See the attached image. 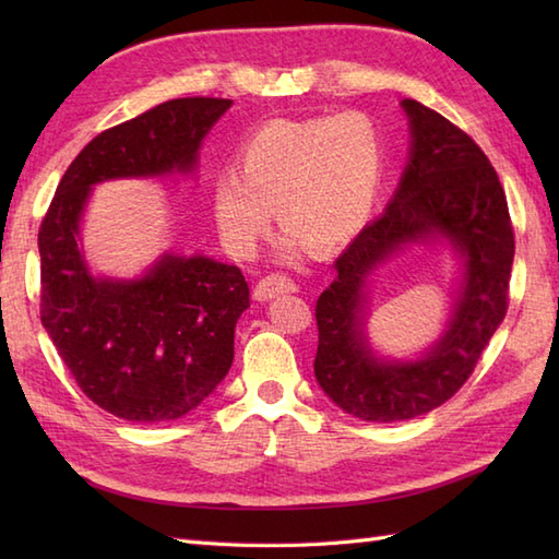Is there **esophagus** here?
I'll list each match as a JSON object with an SVG mask.
<instances>
[{
	"label": "esophagus",
	"instance_id": "34e87169",
	"mask_svg": "<svg viewBox=\"0 0 559 559\" xmlns=\"http://www.w3.org/2000/svg\"><path fill=\"white\" fill-rule=\"evenodd\" d=\"M295 290H298V286H295L293 278L281 276V273H271V276L261 278V281L257 283L254 298H257L259 302H266V300H271V298H278V295H283V293H295Z\"/></svg>",
	"mask_w": 559,
	"mask_h": 559
}]
</instances>
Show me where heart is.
I'll list each match as a JSON object with an SVG mask.
<instances>
[{"label": "heart", "mask_w": 559, "mask_h": 559, "mask_svg": "<svg viewBox=\"0 0 559 559\" xmlns=\"http://www.w3.org/2000/svg\"><path fill=\"white\" fill-rule=\"evenodd\" d=\"M240 173L213 182V216L223 240L249 254L276 218L286 225L281 254L300 257L350 240L377 201L386 151L377 124L362 112L307 120H273L245 141Z\"/></svg>", "instance_id": "1"}]
</instances>
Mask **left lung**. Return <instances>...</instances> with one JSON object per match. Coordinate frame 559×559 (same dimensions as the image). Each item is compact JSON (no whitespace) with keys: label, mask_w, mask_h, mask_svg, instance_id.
<instances>
[{"label":"left lung","mask_w":559,"mask_h":559,"mask_svg":"<svg viewBox=\"0 0 559 559\" xmlns=\"http://www.w3.org/2000/svg\"><path fill=\"white\" fill-rule=\"evenodd\" d=\"M411 151L394 199L336 259L317 300L314 377L355 418L396 423L442 406L466 384L502 324L514 261L507 197L488 156L466 132L418 100H401ZM444 239L464 261V281L443 338L418 361H384L364 336L366 278L411 243Z\"/></svg>","instance_id":"left-lung-1"}]
</instances>
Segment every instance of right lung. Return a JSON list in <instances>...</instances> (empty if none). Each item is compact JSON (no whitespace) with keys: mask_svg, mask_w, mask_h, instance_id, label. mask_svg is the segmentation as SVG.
Listing matches in <instances>:
<instances>
[{"mask_svg":"<svg viewBox=\"0 0 559 559\" xmlns=\"http://www.w3.org/2000/svg\"><path fill=\"white\" fill-rule=\"evenodd\" d=\"M233 100L177 98L105 129L71 160L38 233L40 319L83 394L117 418L177 420L228 374L249 307L242 271L204 254H163L144 276L98 278L79 247L91 187L192 173Z\"/></svg>","mask_w":559,"mask_h":559,"instance_id":"right-lung-1","label":"right lung"}]
</instances>
